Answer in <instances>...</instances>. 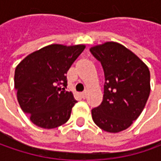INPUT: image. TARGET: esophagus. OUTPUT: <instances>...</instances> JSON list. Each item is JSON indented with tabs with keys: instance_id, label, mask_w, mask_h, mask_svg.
Masks as SVG:
<instances>
[{
	"instance_id": "34e87169",
	"label": "esophagus",
	"mask_w": 161,
	"mask_h": 161,
	"mask_svg": "<svg viewBox=\"0 0 161 161\" xmlns=\"http://www.w3.org/2000/svg\"><path fill=\"white\" fill-rule=\"evenodd\" d=\"M81 97L82 98H86L87 97V91H84V92L81 93Z\"/></svg>"
}]
</instances>
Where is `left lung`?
Listing matches in <instances>:
<instances>
[{
  "mask_svg": "<svg viewBox=\"0 0 161 161\" xmlns=\"http://www.w3.org/2000/svg\"><path fill=\"white\" fill-rule=\"evenodd\" d=\"M103 67L106 82L102 103L91 110L92 119L108 133L131 126L145 107L151 92L148 66L131 50L116 42L90 49Z\"/></svg>",
  "mask_w": 161,
  "mask_h": 161,
  "instance_id": "left-lung-1",
  "label": "left lung"
}]
</instances>
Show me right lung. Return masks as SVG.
Returning a JSON list of instances; mask_svg holds the SVG:
<instances>
[{"mask_svg": "<svg viewBox=\"0 0 161 161\" xmlns=\"http://www.w3.org/2000/svg\"><path fill=\"white\" fill-rule=\"evenodd\" d=\"M85 47L49 45L28 54L17 65L14 75L17 98L34 125L53 129L69 120L77 101L71 91L65 90V74Z\"/></svg>", "mask_w": 161, "mask_h": 161, "instance_id": "obj_1", "label": "right lung"}]
</instances>
